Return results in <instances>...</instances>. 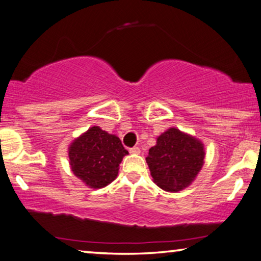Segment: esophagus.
<instances>
[{
    "label": "esophagus",
    "instance_id": "34e87169",
    "mask_svg": "<svg viewBox=\"0 0 261 261\" xmlns=\"http://www.w3.org/2000/svg\"><path fill=\"white\" fill-rule=\"evenodd\" d=\"M129 152L131 154H139L140 153V148L139 147H132L129 149Z\"/></svg>",
    "mask_w": 261,
    "mask_h": 261
}]
</instances>
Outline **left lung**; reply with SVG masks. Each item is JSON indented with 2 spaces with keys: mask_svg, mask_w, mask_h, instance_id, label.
I'll return each mask as SVG.
<instances>
[{
  "mask_svg": "<svg viewBox=\"0 0 261 261\" xmlns=\"http://www.w3.org/2000/svg\"><path fill=\"white\" fill-rule=\"evenodd\" d=\"M205 159L200 139L176 127H169L156 138L149 148L146 162L153 182L168 192L188 188L199 174Z\"/></svg>",
  "mask_w": 261,
  "mask_h": 261,
  "instance_id": "1",
  "label": "left lung"
}]
</instances>
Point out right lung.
<instances>
[{"mask_svg":"<svg viewBox=\"0 0 261 261\" xmlns=\"http://www.w3.org/2000/svg\"><path fill=\"white\" fill-rule=\"evenodd\" d=\"M129 152L117 136L91 126L69 145V165L86 187L101 189L117 177L120 163Z\"/></svg>","mask_w":261,"mask_h":261,"instance_id":"right-lung-1","label":"right lung"}]
</instances>
